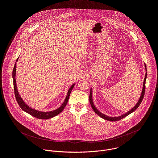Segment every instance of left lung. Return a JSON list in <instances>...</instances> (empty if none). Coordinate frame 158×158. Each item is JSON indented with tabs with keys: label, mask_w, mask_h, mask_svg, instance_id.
Instances as JSON below:
<instances>
[{
	"label": "left lung",
	"mask_w": 158,
	"mask_h": 158,
	"mask_svg": "<svg viewBox=\"0 0 158 158\" xmlns=\"http://www.w3.org/2000/svg\"><path fill=\"white\" fill-rule=\"evenodd\" d=\"M145 67H146V64H145ZM146 77H147V73H146V76H145V78H144V82H143V91H142V93H141V95L140 96V98L138 102V103L136 104V105L131 110H130L129 111H128L127 113L121 116H119V117H114V118H112V117H109V116H106L105 114L101 113V112H100L97 109L96 107L94 106V103H93V98H92V89H91V92H90V94H89V102H90V104H91V107L93 109L94 111L96 112V113L101 118H103L104 119H106V120H107V121H119L122 119H123L124 118H125L126 116H127V115L130 114L131 113H132V112H134V110H136L138 107L139 106V105L141 104L143 98H144V94H145V88H146Z\"/></svg>",
	"instance_id": "left-lung-1"
}]
</instances>
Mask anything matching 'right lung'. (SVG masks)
I'll use <instances>...</instances> for the list:
<instances>
[{"instance_id": "obj_1", "label": "right lung", "mask_w": 158, "mask_h": 158, "mask_svg": "<svg viewBox=\"0 0 158 158\" xmlns=\"http://www.w3.org/2000/svg\"><path fill=\"white\" fill-rule=\"evenodd\" d=\"M18 59H17L16 62L17 61ZM15 70H16V65H14V67L13 69V72H12V77H13V82H14V94H15V99L16 101L18 103V104L19 105L20 107L24 110L25 112H27L29 114L32 115V116L37 118V119H50L51 118H53L57 115H58L59 113L64 110V107H65L67 101L69 100V96L70 94L72 91V89H73L74 84H73V85H71V87L69 88L68 93H67L66 98L64 101V102H63V104L61 105V106L57 109L56 110H54L53 111H50V112H40V111H38L36 110L35 109H33L32 108H31L29 106H28L27 104H26V103L24 102V101L22 100V99L21 98V97L19 96V93L17 91V88L16 86V83H15Z\"/></svg>"}]
</instances>
